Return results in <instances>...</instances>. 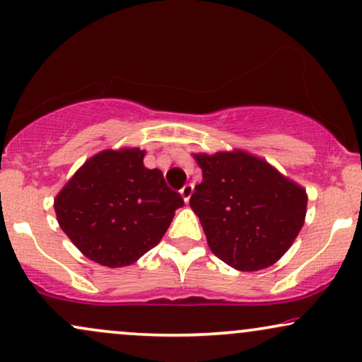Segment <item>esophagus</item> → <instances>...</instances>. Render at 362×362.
<instances>
[{"label":"esophagus","instance_id":"1","mask_svg":"<svg viewBox=\"0 0 362 362\" xmlns=\"http://www.w3.org/2000/svg\"><path fill=\"white\" fill-rule=\"evenodd\" d=\"M192 194H194V185L192 184H187V185L182 187L180 195H182V197H184L185 202H189L190 197H192Z\"/></svg>","mask_w":362,"mask_h":362}]
</instances>
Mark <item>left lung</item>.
<instances>
[{
	"instance_id": "1",
	"label": "left lung",
	"mask_w": 362,
	"mask_h": 362,
	"mask_svg": "<svg viewBox=\"0 0 362 362\" xmlns=\"http://www.w3.org/2000/svg\"><path fill=\"white\" fill-rule=\"evenodd\" d=\"M192 156L202 168V182L195 185L190 207L211 251L238 272L275 264L305 223V189L239 148Z\"/></svg>"
}]
</instances>
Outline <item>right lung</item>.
Here are the masks:
<instances>
[{
  "mask_svg": "<svg viewBox=\"0 0 362 362\" xmlns=\"http://www.w3.org/2000/svg\"><path fill=\"white\" fill-rule=\"evenodd\" d=\"M145 150L107 148L87 158L54 199L57 223L86 258L129 267L167 233L180 194L162 170L146 168Z\"/></svg>",
  "mask_w": 362,
  "mask_h": 362,
  "instance_id": "right-lung-1",
  "label": "right lung"
}]
</instances>
